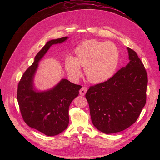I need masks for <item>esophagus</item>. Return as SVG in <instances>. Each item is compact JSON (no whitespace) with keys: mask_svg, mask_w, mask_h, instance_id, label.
I'll return each mask as SVG.
<instances>
[{"mask_svg":"<svg viewBox=\"0 0 160 160\" xmlns=\"http://www.w3.org/2000/svg\"><path fill=\"white\" fill-rule=\"evenodd\" d=\"M87 87H82L81 88V89L80 90V94L81 96H84L85 94V93L87 92Z\"/></svg>","mask_w":160,"mask_h":160,"instance_id":"esophagus-1","label":"esophagus"}]
</instances>
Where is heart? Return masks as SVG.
<instances>
[{
    "mask_svg": "<svg viewBox=\"0 0 160 160\" xmlns=\"http://www.w3.org/2000/svg\"><path fill=\"white\" fill-rule=\"evenodd\" d=\"M75 57L68 55L64 66L69 77L77 81L81 73V66L92 83H100L110 78L115 73L120 59L119 51L112 42L96 40L85 41L76 48Z\"/></svg>",
    "mask_w": 160,
    "mask_h": 160,
    "instance_id": "obj_1",
    "label": "heart"
}]
</instances>
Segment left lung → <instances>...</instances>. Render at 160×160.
Masks as SVG:
<instances>
[{"label":"left lung","mask_w":160,"mask_h":160,"mask_svg":"<svg viewBox=\"0 0 160 160\" xmlns=\"http://www.w3.org/2000/svg\"><path fill=\"white\" fill-rule=\"evenodd\" d=\"M127 50L128 64L107 81L90 86L85 94L92 122L104 133L128 128L146 104L147 72L137 53Z\"/></svg>","instance_id":"8db88e82"}]
</instances>
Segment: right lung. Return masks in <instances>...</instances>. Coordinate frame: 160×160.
Masks as SVG:
<instances>
[{
	"label": "right lung",
	"mask_w": 160,
	"mask_h": 160,
	"mask_svg": "<svg viewBox=\"0 0 160 160\" xmlns=\"http://www.w3.org/2000/svg\"><path fill=\"white\" fill-rule=\"evenodd\" d=\"M68 38L48 42L35 56L33 63L22 75L18 86L17 99L22 119L30 127L48 136L58 135L68 127L70 105L78 96L82 86L62 79L54 88L37 92L33 88V78L38 62L51 46Z\"/></svg>",
	"instance_id": "obj_1"
}]
</instances>
